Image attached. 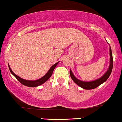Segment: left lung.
<instances>
[{
	"instance_id": "left-lung-1",
	"label": "left lung",
	"mask_w": 122,
	"mask_h": 122,
	"mask_svg": "<svg viewBox=\"0 0 122 122\" xmlns=\"http://www.w3.org/2000/svg\"><path fill=\"white\" fill-rule=\"evenodd\" d=\"M110 66H109V69H108L107 71H106V73L103 75L102 77L99 78V79L94 80L92 81H83L81 80L77 79V78L75 77L73 74L72 73L71 70H70V77L72 79V80L77 84L78 86L80 87H82L83 89H95L96 87H98L99 85H101L102 83H104L105 81H106V80L109 78L110 76V74H111L112 70L113 69V56H112V53L111 48H110Z\"/></svg>"
}]
</instances>
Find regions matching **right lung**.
<instances>
[{"label":"right lung","instance_id":"right-lung-1","mask_svg":"<svg viewBox=\"0 0 122 122\" xmlns=\"http://www.w3.org/2000/svg\"><path fill=\"white\" fill-rule=\"evenodd\" d=\"M57 63H58V62L56 63H55V65H53L52 67H51V69H50L48 71V72H47V73L43 76V77H42V78L36 80H33V81H32V80H25L23 79L20 78V77H19L18 76L15 75L14 73L12 71V70H11L9 65H8V66H9V68L10 71V72L12 73V75H13V76H14L15 77H16V78L22 84V85H25V86H28V87H36V86H39V85H42V84H43L45 81H47V80L51 77V76H52L53 73V70L55 69V67H56V66H57Z\"/></svg>","mask_w":122,"mask_h":122}]
</instances>
